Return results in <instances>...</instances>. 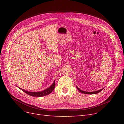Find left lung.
<instances>
[{"mask_svg":"<svg viewBox=\"0 0 124 124\" xmlns=\"http://www.w3.org/2000/svg\"><path fill=\"white\" fill-rule=\"evenodd\" d=\"M77 89H78V91H79L81 93H86V94H96V93H99V92H100L103 89H101L99 90V91H96V92H85V91H82V90H81V89H80L79 88H78L77 87Z\"/></svg>","mask_w":124,"mask_h":124,"instance_id":"1","label":"left lung"}]
</instances>
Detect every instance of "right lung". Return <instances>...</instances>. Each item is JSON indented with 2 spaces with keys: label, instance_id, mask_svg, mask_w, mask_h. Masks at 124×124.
Listing matches in <instances>:
<instances>
[{
  "label": "right lung",
  "instance_id": "1",
  "mask_svg": "<svg viewBox=\"0 0 124 124\" xmlns=\"http://www.w3.org/2000/svg\"><path fill=\"white\" fill-rule=\"evenodd\" d=\"M55 82L54 81L53 84H52L50 86V87H49L46 89L44 90V91H41V92H29L25 91V90L22 89L21 88H20L21 90H22V91H23L24 92H25V93H27V94H28L30 96H31L33 97H40L45 96H46L48 94H50V93H51L52 92H53L54 89L55 88Z\"/></svg>",
  "mask_w": 124,
  "mask_h": 124
}]
</instances>
